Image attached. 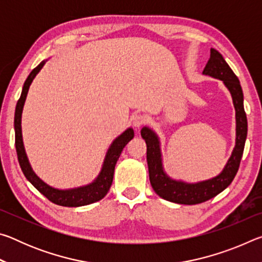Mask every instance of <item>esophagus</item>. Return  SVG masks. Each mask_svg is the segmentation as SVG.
Returning <instances> with one entry per match:
<instances>
[{
  "label": "esophagus",
  "mask_w": 262,
  "mask_h": 262,
  "mask_svg": "<svg viewBox=\"0 0 262 262\" xmlns=\"http://www.w3.org/2000/svg\"><path fill=\"white\" fill-rule=\"evenodd\" d=\"M132 121H133V127H134L135 129H140V128L143 126L145 122H147V119H145L144 115L137 114L134 118H133Z\"/></svg>",
  "instance_id": "esophagus-1"
}]
</instances>
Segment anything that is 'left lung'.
Masks as SVG:
<instances>
[{
    "instance_id": "left-lung-1",
    "label": "left lung",
    "mask_w": 262,
    "mask_h": 262,
    "mask_svg": "<svg viewBox=\"0 0 262 262\" xmlns=\"http://www.w3.org/2000/svg\"><path fill=\"white\" fill-rule=\"evenodd\" d=\"M202 74L223 82L224 86L231 95L233 107L236 111V143L231 156L219 174L196 183H187L181 179L171 178L163 165L161 140L157 133L148 126H144L141 129V135L147 143L150 184L156 194L164 200L179 205H198L210 200L223 192L237 174L247 137V118L244 110V95L241 82L224 57L215 48L210 50V59Z\"/></svg>"
}]
</instances>
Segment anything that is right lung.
Listing matches in <instances>:
<instances>
[{
  "instance_id": "add662e5",
  "label": "right lung",
  "mask_w": 262,
  "mask_h": 262,
  "mask_svg": "<svg viewBox=\"0 0 262 262\" xmlns=\"http://www.w3.org/2000/svg\"><path fill=\"white\" fill-rule=\"evenodd\" d=\"M47 60L41 61L40 63L30 73L24 83L23 89H21L20 97L16 105L14 120L15 144L19 165L24 176L26 177V179H28L42 195H45L48 200L55 203V205L63 207H82L91 205V203H95L101 200V199L107 194L113 181L115 164H117L123 148L126 147L128 142L134 139V129H133L132 127L127 128L121 135H119L117 139L113 140V142L111 143L107 149V151H106L103 165H101L98 176H97L95 180H92L90 184L78 186V187L74 188L60 189L52 187V186L41 180L37 174H35V172L33 171V168L30 164L28 155H26L25 151L23 135H21V114H23L24 104L26 97H28V92L31 84H32L35 76H37L43 66H45Z\"/></svg>"
}]
</instances>
